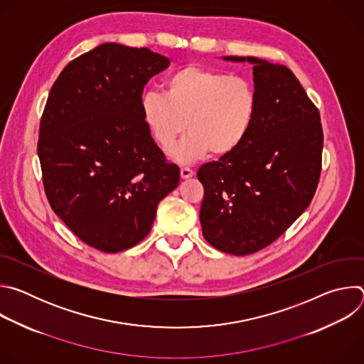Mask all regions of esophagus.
I'll return each instance as SVG.
<instances>
[{
    "label": "esophagus",
    "mask_w": 364,
    "mask_h": 364,
    "mask_svg": "<svg viewBox=\"0 0 364 364\" xmlns=\"http://www.w3.org/2000/svg\"><path fill=\"white\" fill-rule=\"evenodd\" d=\"M180 176H181V178H190V177H193L194 176V171L191 170V168H188V167H181V170H180Z\"/></svg>",
    "instance_id": "34e87169"
}]
</instances>
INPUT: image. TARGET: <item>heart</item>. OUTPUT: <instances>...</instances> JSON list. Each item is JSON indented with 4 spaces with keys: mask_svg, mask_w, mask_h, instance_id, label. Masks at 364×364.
I'll return each mask as SVG.
<instances>
[{
    "mask_svg": "<svg viewBox=\"0 0 364 364\" xmlns=\"http://www.w3.org/2000/svg\"><path fill=\"white\" fill-rule=\"evenodd\" d=\"M142 121L163 151H170L188 129L191 134L173 151L178 163H193L207 152L226 157L249 136L259 111L255 85L242 76L184 66L164 80V93L141 96Z\"/></svg>",
    "mask_w": 364,
    "mask_h": 364,
    "instance_id": "heart-1",
    "label": "heart"
}]
</instances>
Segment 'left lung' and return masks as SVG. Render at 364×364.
<instances>
[{
	"label": "left lung",
	"mask_w": 364,
	"mask_h": 364,
	"mask_svg": "<svg viewBox=\"0 0 364 364\" xmlns=\"http://www.w3.org/2000/svg\"><path fill=\"white\" fill-rule=\"evenodd\" d=\"M223 59L253 65L259 111L235 152L198 168L200 223L213 247L245 256L274 243L309 205L320 181L324 135L317 107L287 66Z\"/></svg>",
	"instance_id": "obj_1"
}]
</instances>
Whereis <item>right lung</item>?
Here are the masks:
<instances>
[{
	"instance_id": "1",
	"label": "right lung",
	"mask_w": 364,
	"mask_h": 364,
	"mask_svg": "<svg viewBox=\"0 0 364 364\" xmlns=\"http://www.w3.org/2000/svg\"><path fill=\"white\" fill-rule=\"evenodd\" d=\"M168 65L149 48L105 43L72 60L50 89L37 144L44 191L65 225L100 252L139 243L180 183L139 111L144 86Z\"/></svg>"
}]
</instances>
